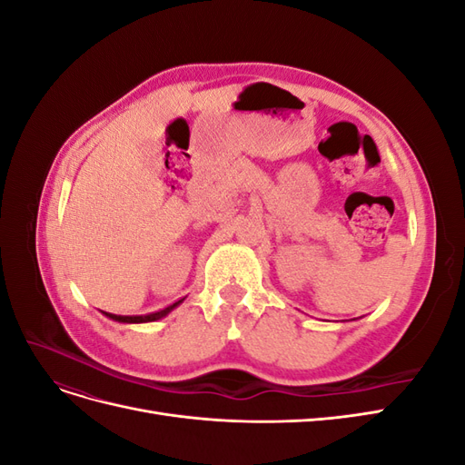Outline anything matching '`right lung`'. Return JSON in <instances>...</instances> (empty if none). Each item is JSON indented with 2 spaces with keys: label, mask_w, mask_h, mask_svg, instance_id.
<instances>
[{
  "label": "right lung",
  "mask_w": 465,
  "mask_h": 465,
  "mask_svg": "<svg viewBox=\"0 0 465 465\" xmlns=\"http://www.w3.org/2000/svg\"><path fill=\"white\" fill-rule=\"evenodd\" d=\"M184 301V299H182ZM182 301H176L174 304H171V306H166V308H163V311H159V312H151V314H145V316H120V314H110V312H104L108 318H112V320H116V322H125V323H142V322H154V320H159V318H163V316H166L168 312L173 311L174 306H178Z\"/></svg>",
  "instance_id": "1"
}]
</instances>
